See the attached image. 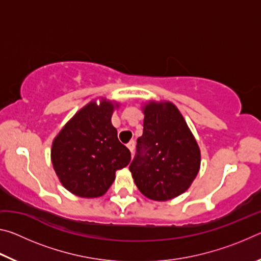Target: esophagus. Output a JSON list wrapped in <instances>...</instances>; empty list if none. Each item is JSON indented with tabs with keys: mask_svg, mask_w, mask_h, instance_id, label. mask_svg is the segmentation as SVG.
Listing matches in <instances>:
<instances>
[{
	"mask_svg": "<svg viewBox=\"0 0 261 261\" xmlns=\"http://www.w3.org/2000/svg\"><path fill=\"white\" fill-rule=\"evenodd\" d=\"M126 146H127V148L130 149V152L134 154V151H135V141L134 140H130L129 143L126 144Z\"/></svg>",
	"mask_w": 261,
	"mask_h": 261,
	"instance_id": "34e87169",
	"label": "esophagus"
}]
</instances>
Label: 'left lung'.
Instances as JSON below:
<instances>
[{
  "label": "left lung",
  "instance_id": "left-lung-1",
  "mask_svg": "<svg viewBox=\"0 0 261 261\" xmlns=\"http://www.w3.org/2000/svg\"><path fill=\"white\" fill-rule=\"evenodd\" d=\"M132 178L145 197L167 201L191 187L200 169V148L178 108L170 101L145 102Z\"/></svg>",
  "mask_w": 261,
  "mask_h": 261
}]
</instances>
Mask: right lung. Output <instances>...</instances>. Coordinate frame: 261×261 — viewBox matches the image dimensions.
<instances>
[{
	"label": "right lung",
	"instance_id": "add662e5",
	"mask_svg": "<svg viewBox=\"0 0 261 261\" xmlns=\"http://www.w3.org/2000/svg\"><path fill=\"white\" fill-rule=\"evenodd\" d=\"M120 102L99 98L84 106L53 140L50 159L61 184L82 198L103 196L131 153L117 138L112 116Z\"/></svg>",
	"mask_w": 261,
	"mask_h": 261
}]
</instances>
